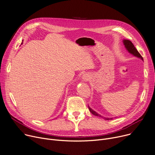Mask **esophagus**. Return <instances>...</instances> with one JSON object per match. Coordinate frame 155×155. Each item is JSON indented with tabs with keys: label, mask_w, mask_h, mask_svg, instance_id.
Listing matches in <instances>:
<instances>
[{
	"label": "esophagus",
	"mask_w": 155,
	"mask_h": 155,
	"mask_svg": "<svg viewBox=\"0 0 155 155\" xmlns=\"http://www.w3.org/2000/svg\"><path fill=\"white\" fill-rule=\"evenodd\" d=\"M90 77L91 76H90L89 74L86 73V74H84L82 75V79H83V81H87L88 80H89Z\"/></svg>",
	"instance_id": "1"
}]
</instances>
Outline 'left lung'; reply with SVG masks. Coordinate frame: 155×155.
Wrapping results in <instances>:
<instances>
[{"label":"left lung","instance_id":"1","mask_svg":"<svg viewBox=\"0 0 155 155\" xmlns=\"http://www.w3.org/2000/svg\"><path fill=\"white\" fill-rule=\"evenodd\" d=\"M123 42H124V45H125V47L126 48L127 50L131 54H132L134 56L137 57V58H140L141 59H142L143 61V57L141 56V55L139 53V52L138 51V50L136 49V48L135 47V46L134 45V44L132 43V41L128 40H123ZM88 108H89V111L94 115L96 116H98V117H102L103 118H104L105 120H112V119H113V118H106V117H102L101 116V115H99L98 113H97L96 111L93 110V109H92L90 107L88 106Z\"/></svg>","mask_w":155,"mask_h":155}]
</instances>
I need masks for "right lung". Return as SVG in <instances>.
<instances>
[{"label": "right lung", "mask_w": 155, "mask_h": 155, "mask_svg": "<svg viewBox=\"0 0 155 155\" xmlns=\"http://www.w3.org/2000/svg\"><path fill=\"white\" fill-rule=\"evenodd\" d=\"M21 44H22V43H21Z\"/></svg>", "instance_id": "add662e5"}]
</instances>
